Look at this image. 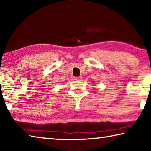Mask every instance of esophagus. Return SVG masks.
I'll use <instances>...</instances> for the list:
<instances>
[{"label": "esophagus", "instance_id": "34e87169", "mask_svg": "<svg viewBox=\"0 0 151 151\" xmlns=\"http://www.w3.org/2000/svg\"><path fill=\"white\" fill-rule=\"evenodd\" d=\"M82 78H82L81 76H78V77H75V80H77V81H81Z\"/></svg>", "mask_w": 151, "mask_h": 151}]
</instances>
